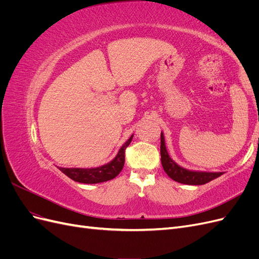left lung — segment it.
Here are the masks:
<instances>
[{
  "label": "left lung",
  "instance_id": "1",
  "mask_svg": "<svg viewBox=\"0 0 259 259\" xmlns=\"http://www.w3.org/2000/svg\"><path fill=\"white\" fill-rule=\"evenodd\" d=\"M161 162L165 173L177 183L185 185H204L223 173H207V171H193L183 168L169 158L167 153L163 133H161Z\"/></svg>",
  "mask_w": 259,
  "mask_h": 259
}]
</instances>
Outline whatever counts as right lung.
I'll use <instances>...</instances> for the list:
<instances>
[{
    "label": "right lung",
    "instance_id": "add662e5",
    "mask_svg": "<svg viewBox=\"0 0 259 259\" xmlns=\"http://www.w3.org/2000/svg\"><path fill=\"white\" fill-rule=\"evenodd\" d=\"M133 136L125 143L117 152L115 158L105 165L94 168H66L59 167V169L67 175L69 178H71L74 182L82 183V184H98L104 183L107 180L113 179L119 175L122 170L125 162V150L127 146L131 144Z\"/></svg>",
    "mask_w": 259,
    "mask_h": 259
}]
</instances>
